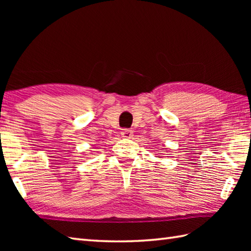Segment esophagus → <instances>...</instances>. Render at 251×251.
<instances>
[{
    "label": "esophagus",
    "mask_w": 251,
    "mask_h": 251,
    "mask_svg": "<svg viewBox=\"0 0 251 251\" xmlns=\"http://www.w3.org/2000/svg\"><path fill=\"white\" fill-rule=\"evenodd\" d=\"M121 135L123 138H127V139H129V138H131L132 135H134V131L128 128H124L121 131Z\"/></svg>",
    "instance_id": "1"
}]
</instances>
